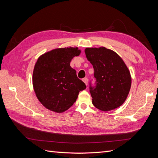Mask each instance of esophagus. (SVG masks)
Returning a JSON list of instances; mask_svg holds the SVG:
<instances>
[{
    "label": "esophagus",
    "instance_id": "34e87169",
    "mask_svg": "<svg viewBox=\"0 0 158 158\" xmlns=\"http://www.w3.org/2000/svg\"><path fill=\"white\" fill-rule=\"evenodd\" d=\"M83 82L85 83V85H88V78H83Z\"/></svg>",
    "mask_w": 158,
    "mask_h": 158
}]
</instances>
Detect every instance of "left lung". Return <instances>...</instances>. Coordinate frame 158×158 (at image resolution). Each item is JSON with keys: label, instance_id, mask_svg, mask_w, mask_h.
Returning <instances> with one entry per match:
<instances>
[{"label": "left lung", "instance_id": "left-lung-1", "mask_svg": "<svg viewBox=\"0 0 158 158\" xmlns=\"http://www.w3.org/2000/svg\"><path fill=\"white\" fill-rule=\"evenodd\" d=\"M85 53L94 69V86L89 82L94 106L103 111L120 107L131 86V74L125 63L115 52L106 47L86 48Z\"/></svg>", "mask_w": 158, "mask_h": 158}]
</instances>
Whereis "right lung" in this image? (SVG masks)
Here are the masks:
<instances>
[{
    "mask_svg": "<svg viewBox=\"0 0 158 158\" xmlns=\"http://www.w3.org/2000/svg\"><path fill=\"white\" fill-rule=\"evenodd\" d=\"M78 47L53 49L37 59L33 73V85L41 104L52 111L62 113L76 101L86 85L70 66V61L78 56Z\"/></svg>",
    "mask_w": 158,
    "mask_h": 158,
    "instance_id": "add662e5",
    "label": "right lung"
}]
</instances>
